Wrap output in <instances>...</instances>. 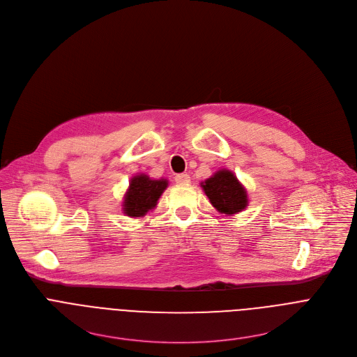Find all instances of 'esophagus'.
Masks as SVG:
<instances>
[{"instance_id": "obj_1", "label": "esophagus", "mask_w": 357, "mask_h": 357, "mask_svg": "<svg viewBox=\"0 0 357 357\" xmlns=\"http://www.w3.org/2000/svg\"><path fill=\"white\" fill-rule=\"evenodd\" d=\"M175 182L178 185H188L190 182V176L188 174H178L175 176Z\"/></svg>"}]
</instances>
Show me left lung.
<instances>
[{
	"mask_svg": "<svg viewBox=\"0 0 357 357\" xmlns=\"http://www.w3.org/2000/svg\"><path fill=\"white\" fill-rule=\"evenodd\" d=\"M202 186L210 203L220 213H240L248 204L247 190L231 171L221 169L215 172L211 178L206 179Z\"/></svg>",
	"mask_w": 357,
	"mask_h": 357,
	"instance_id": "left-lung-1",
	"label": "left lung"
}]
</instances>
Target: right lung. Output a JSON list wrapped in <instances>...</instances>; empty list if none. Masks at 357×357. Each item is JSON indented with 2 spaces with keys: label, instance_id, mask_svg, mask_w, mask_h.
<instances>
[{
  "label": "right lung",
  "instance_id": "obj_1",
  "mask_svg": "<svg viewBox=\"0 0 357 357\" xmlns=\"http://www.w3.org/2000/svg\"><path fill=\"white\" fill-rule=\"evenodd\" d=\"M167 179H150L147 175H137L132 179L126 192L123 211L130 217H142L155 207L160 196L167 189Z\"/></svg>",
  "mask_w": 357,
  "mask_h": 357
}]
</instances>
